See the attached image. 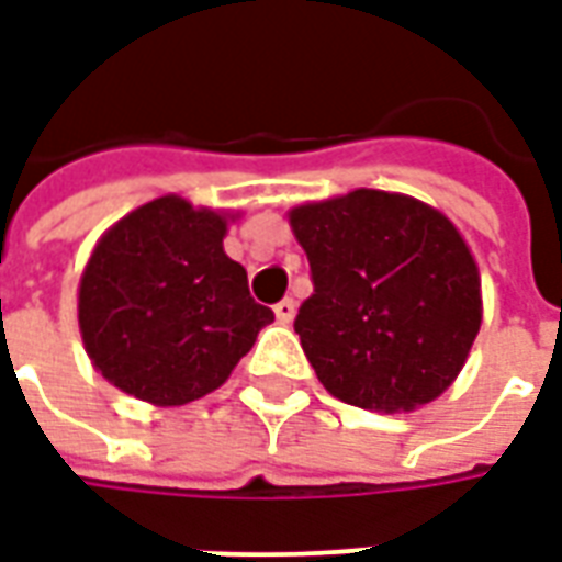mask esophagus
Returning a JSON list of instances; mask_svg holds the SVG:
<instances>
[{
	"label": "esophagus",
	"instance_id": "obj_1",
	"mask_svg": "<svg viewBox=\"0 0 562 562\" xmlns=\"http://www.w3.org/2000/svg\"><path fill=\"white\" fill-rule=\"evenodd\" d=\"M294 310H297V306H294L292 297H282L280 304L273 306V313H277V322H280V325H289V322L294 318Z\"/></svg>",
	"mask_w": 562,
	"mask_h": 562
}]
</instances>
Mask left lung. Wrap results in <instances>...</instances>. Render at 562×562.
<instances>
[{"mask_svg": "<svg viewBox=\"0 0 562 562\" xmlns=\"http://www.w3.org/2000/svg\"><path fill=\"white\" fill-rule=\"evenodd\" d=\"M289 220L313 280L294 330L318 382L376 413L439 397L482 325L479 270L458 228L376 189L294 207Z\"/></svg>", "mask_w": 562, "mask_h": 562, "instance_id": "obj_1", "label": "left lung"}]
</instances>
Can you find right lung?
<instances>
[{
	"instance_id": "add662e5",
	"label": "right lung",
	"mask_w": 562,
	"mask_h": 562,
	"mask_svg": "<svg viewBox=\"0 0 562 562\" xmlns=\"http://www.w3.org/2000/svg\"><path fill=\"white\" fill-rule=\"evenodd\" d=\"M225 220L156 198L104 234L83 270V346L108 382L156 406L198 401L228 379L273 310L222 249Z\"/></svg>"
}]
</instances>
